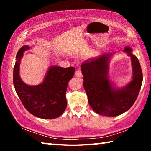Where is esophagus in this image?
I'll return each mask as SVG.
<instances>
[{
	"label": "esophagus",
	"mask_w": 151,
	"mask_h": 151,
	"mask_svg": "<svg viewBox=\"0 0 151 151\" xmlns=\"http://www.w3.org/2000/svg\"><path fill=\"white\" fill-rule=\"evenodd\" d=\"M75 75L76 76H78V77H82V76H83V74H82V72L81 70H77L76 71L75 73Z\"/></svg>",
	"instance_id": "1"
}]
</instances>
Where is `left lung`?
I'll list each match as a JSON object with an SVG mask.
<instances>
[{"label":"left lung","instance_id":"8db88e82","mask_svg":"<svg viewBox=\"0 0 151 151\" xmlns=\"http://www.w3.org/2000/svg\"><path fill=\"white\" fill-rule=\"evenodd\" d=\"M124 52L131 57L133 78L122 88H113L109 81L108 61L111 54L90 58L81 65L83 86L88 103L93 111L101 115H120L131 109L139 95L143 78L139 60L132 54L130 47H125Z\"/></svg>","mask_w":151,"mask_h":151}]
</instances>
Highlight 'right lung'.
I'll return each instance as SVG.
<instances>
[{
  "label": "right lung",
  "instance_id": "1",
  "mask_svg": "<svg viewBox=\"0 0 151 151\" xmlns=\"http://www.w3.org/2000/svg\"><path fill=\"white\" fill-rule=\"evenodd\" d=\"M29 49V46L25 45L17 54L13 70L15 91L24 108L32 115L44 119L57 118L63 113L67 105L66 91L75 68L51 66L42 84L27 85L20 78L19 65L23 52Z\"/></svg>",
  "mask_w": 151,
  "mask_h": 151
}]
</instances>
